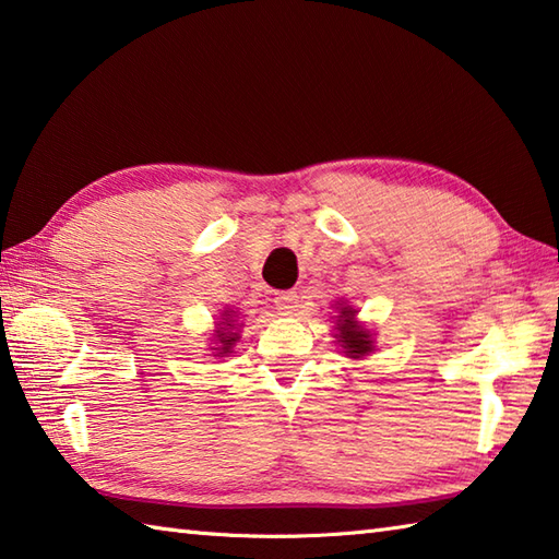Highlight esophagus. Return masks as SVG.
Instances as JSON below:
<instances>
[{"label": "esophagus", "instance_id": "obj_1", "mask_svg": "<svg viewBox=\"0 0 559 559\" xmlns=\"http://www.w3.org/2000/svg\"><path fill=\"white\" fill-rule=\"evenodd\" d=\"M273 302H276V308L283 314H290V312H295V308H298V295H295V290H281V293H276Z\"/></svg>", "mask_w": 559, "mask_h": 559}]
</instances>
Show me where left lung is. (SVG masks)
Returning a JSON list of instances; mask_svg holds the SVG:
<instances>
[{
	"mask_svg": "<svg viewBox=\"0 0 559 559\" xmlns=\"http://www.w3.org/2000/svg\"><path fill=\"white\" fill-rule=\"evenodd\" d=\"M338 317H344V324L338 326V342H342V346L346 348V356L358 358V356L368 354L373 342H370V336L364 330H358V326L354 324V310L342 308V314Z\"/></svg>",
	"mask_w": 559,
	"mask_h": 559,
	"instance_id": "1",
	"label": "left lung"
}]
</instances>
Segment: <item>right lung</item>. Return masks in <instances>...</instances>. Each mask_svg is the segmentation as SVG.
Segmentation results:
<instances>
[{
  "label": "right lung",
  "mask_w": 559,
  "mask_h": 559,
  "mask_svg": "<svg viewBox=\"0 0 559 559\" xmlns=\"http://www.w3.org/2000/svg\"><path fill=\"white\" fill-rule=\"evenodd\" d=\"M229 322H235V320H229L227 312H225V322H223L225 326L217 330V342H221V346H223V348H217L221 354H229V346H233V342H237V334L233 332L235 324H229Z\"/></svg>",
  "instance_id": "right-lung-1"
}]
</instances>
